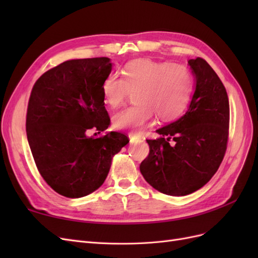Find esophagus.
Instances as JSON below:
<instances>
[{
	"label": "esophagus",
	"mask_w": 258,
	"mask_h": 258,
	"mask_svg": "<svg viewBox=\"0 0 258 258\" xmlns=\"http://www.w3.org/2000/svg\"><path fill=\"white\" fill-rule=\"evenodd\" d=\"M129 139H130V142H131V143L139 142L140 140H141V138H140L138 135H135V134H130V135H129Z\"/></svg>",
	"instance_id": "34e87169"
}]
</instances>
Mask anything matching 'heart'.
I'll return each mask as SVG.
<instances>
[{"mask_svg":"<svg viewBox=\"0 0 258 258\" xmlns=\"http://www.w3.org/2000/svg\"><path fill=\"white\" fill-rule=\"evenodd\" d=\"M122 79L110 74L102 83L104 102L120 106L129 91H135L136 104L114 116V126L120 130H141L156 113L162 121L181 116L189 102L192 79L184 64L163 63L150 59L128 62L121 69Z\"/></svg>","mask_w":258,"mask_h":258,"instance_id":"heart-1","label":"heart"}]
</instances>
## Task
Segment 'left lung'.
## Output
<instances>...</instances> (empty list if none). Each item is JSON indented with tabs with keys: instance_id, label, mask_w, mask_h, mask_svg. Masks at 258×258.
Listing matches in <instances>:
<instances>
[{
	"instance_id": "left-lung-1",
	"label": "left lung",
	"mask_w": 258,
	"mask_h": 258,
	"mask_svg": "<svg viewBox=\"0 0 258 258\" xmlns=\"http://www.w3.org/2000/svg\"><path fill=\"white\" fill-rule=\"evenodd\" d=\"M195 92L188 110L146 140L150 154L140 165L145 181L169 196H186L215 174L227 147L228 96L214 70L202 58L188 60Z\"/></svg>"
}]
</instances>
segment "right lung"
<instances>
[{
  "instance_id": "right-lung-1",
  "label": "right lung",
  "mask_w": 258,
  "mask_h": 258,
  "mask_svg": "<svg viewBox=\"0 0 258 258\" xmlns=\"http://www.w3.org/2000/svg\"><path fill=\"white\" fill-rule=\"evenodd\" d=\"M112 71L110 58L75 59L45 72L34 84L27 112V137L35 165L51 188L68 198L97 190L114 155L128 138L108 128L102 83Z\"/></svg>"
}]
</instances>
